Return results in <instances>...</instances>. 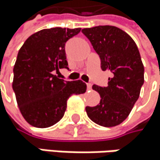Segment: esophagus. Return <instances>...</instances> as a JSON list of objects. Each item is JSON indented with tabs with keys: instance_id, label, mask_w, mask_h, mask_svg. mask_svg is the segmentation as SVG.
<instances>
[{
	"instance_id": "esophagus-1",
	"label": "esophagus",
	"mask_w": 160,
	"mask_h": 160,
	"mask_svg": "<svg viewBox=\"0 0 160 160\" xmlns=\"http://www.w3.org/2000/svg\"><path fill=\"white\" fill-rule=\"evenodd\" d=\"M86 85H87V89H89V90H90V89L92 88V84H91V83H89V82H88V83H86Z\"/></svg>"
}]
</instances>
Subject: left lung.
<instances>
[{
    "instance_id": "obj_1",
    "label": "left lung",
    "mask_w": 160,
    "mask_h": 160,
    "mask_svg": "<svg viewBox=\"0 0 160 160\" xmlns=\"http://www.w3.org/2000/svg\"><path fill=\"white\" fill-rule=\"evenodd\" d=\"M82 32L98 55L102 71L112 73L106 87L92 86L98 92L100 101L85 108L87 116L100 126H117L129 116L144 82L139 51L128 34L116 26L99 25Z\"/></svg>"
}]
</instances>
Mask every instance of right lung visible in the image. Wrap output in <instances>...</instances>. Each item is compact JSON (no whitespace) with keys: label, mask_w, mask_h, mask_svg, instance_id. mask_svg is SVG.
<instances>
[{"label":"right lung","mask_w":160,"mask_h":160,"mask_svg":"<svg viewBox=\"0 0 160 160\" xmlns=\"http://www.w3.org/2000/svg\"><path fill=\"white\" fill-rule=\"evenodd\" d=\"M79 32L81 28L42 29L31 35L19 50L12 87L22 117L32 126L47 128L59 122L68 98L85 93L83 82H66L54 75L68 68L65 43Z\"/></svg>","instance_id":"right-lung-1"}]
</instances>
